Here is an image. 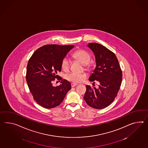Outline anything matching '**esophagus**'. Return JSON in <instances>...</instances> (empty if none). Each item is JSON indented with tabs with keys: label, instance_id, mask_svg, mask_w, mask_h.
Masks as SVG:
<instances>
[{
	"label": "esophagus",
	"instance_id": "obj_1",
	"mask_svg": "<svg viewBox=\"0 0 148 148\" xmlns=\"http://www.w3.org/2000/svg\"><path fill=\"white\" fill-rule=\"evenodd\" d=\"M77 85V84H76V83H71V86H72V87H75V86H76Z\"/></svg>",
	"mask_w": 148,
	"mask_h": 148
}]
</instances>
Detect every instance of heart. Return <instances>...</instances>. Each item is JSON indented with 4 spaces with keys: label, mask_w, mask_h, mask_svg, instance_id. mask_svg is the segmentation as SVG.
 I'll list each match as a JSON object with an SVG mask.
<instances>
[{
    "label": "heart",
    "mask_w": 148,
    "mask_h": 148,
    "mask_svg": "<svg viewBox=\"0 0 148 148\" xmlns=\"http://www.w3.org/2000/svg\"><path fill=\"white\" fill-rule=\"evenodd\" d=\"M73 56L84 65L86 69H89V62L91 59V56L87 51L84 50L76 51L73 53ZM61 68L64 71H68L70 67V61L69 58L67 57L63 58L61 61ZM65 78L67 80L73 83H79L86 78V75L83 74L71 72L65 75Z\"/></svg>",
    "instance_id": "heart-1"
}]
</instances>
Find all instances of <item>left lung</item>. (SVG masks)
<instances>
[{
	"label": "left lung",
	"mask_w": 148,
	"mask_h": 148,
	"mask_svg": "<svg viewBox=\"0 0 148 148\" xmlns=\"http://www.w3.org/2000/svg\"><path fill=\"white\" fill-rule=\"evenodd\" d=\"M88 47L94 52L96 66L89 77L91 82L97 81L99 88L86 86L84 99L90 107L102 109L114 101L122 82V71L115 54L100 44L90 43Z\"/></svg>",
	"instance_id": "8db88e82"
}]
</instances>
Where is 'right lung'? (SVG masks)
<instances>
[{"instance_id":"add662e5","label":"right lung","mask_w":148,"mask_h":148,"mask_svg":"<svg viewBox=\"0 0 148 148\" xmlns=\"http://www.w3.org/2000/svg\"><path fill=\"white\" fill-rule=\"evenodd\" d=\"M74 45H45L35 51L29 59L26 80L34 99L45 108H55L61 104L71 89L70 82L57 75L61 71V61ZM57 78L61 81L53 87L52 82Z\"/></svg>"}]
</instances>
